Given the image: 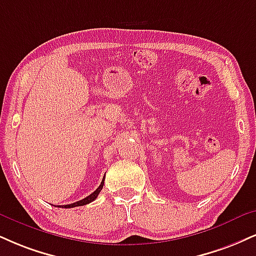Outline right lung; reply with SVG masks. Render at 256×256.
I'll return each mask as SVG.
<instances>
[{
    "label": "right lung",
    "instance_id": "1",
    "mask_svg": "<svg viewBox=\"0 0 256 256\" xmlns=\"http://www.w3.org/2000/svg\"><path fill=\"white\" fill-rule=\"evenodd\" d=\"M104 178H102V181H101L100 186H98V188H96V190H94V192H93V193H92V194H90V196H86V198H84V199L80 200V202H74V204L62 205V208H76V206H83V205H87V204H89V202H94V200L98 198V193H100V192H101V190H102V187H104ZM58 208H60V206H58Z\"/></svg>",
    "mask_w": 256,
    "mask_h": 256
}]
</instances>
